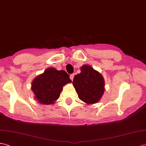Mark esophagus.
<instances>
[{
  "instance_id": "34e87169",
  "label": "esophagus",
  "mask_w": 146,
  "mask_h": 146,
  "mask_svg": "<svg viewBox=\"0 0 146 146\" xmlns=\"http://www.w3.org/2000/svg\"><path fill=\"white\" fill-rule=\"evenodd\" d=\"M74 74H70V79L72 80V81H73V78H74Z\"/></svg>"
}]
</instances>
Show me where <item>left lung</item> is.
Wrapping results in <instances>:
<instances>
[{
	"mask_svg": "<svg viewBox=\"0 0 146 146\" xmlns=\"http://www.w3.org/2000/svg\"><path fill=\"white\" fill-rule=\"evenodd\" d=\"M73 84L78 98L87 104L98 103L104 94L103 77L90 65L81 66V73L74 76Z\"/></svg>",
	"mask_w": 146,
	"mask_h": 146,
	"instance_id": "1",
	"label": "left lung"
}]
</instances>
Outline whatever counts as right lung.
<instances>
[{
    "label": "right lung",
    "mask_w": 146,
    "mask_h": 146,
    "mask_svg": "<svg viewBox=\"0 0 146 146\" xmlns=\"http://www.w3.org/2000/svg\"><path fill=\"white\" fill-rule=\"evenodd\" d=\"M72 82L69 74L63 70L49 68L33 80L32 90L40 104H54L60 97L63 87Z\"/></svg>",
    "instance_id": "right-lung-1"
}]
</instances>
